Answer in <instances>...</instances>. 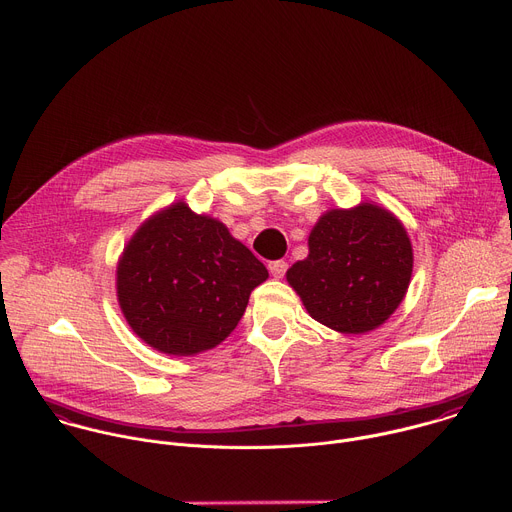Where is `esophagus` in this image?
<instances>
[{
  "label": "esophagus",
  "instance_id": "obj_1",
  "mask_svg": "<svg viewBox=\"0 0 512 512\" xmlns=\"http://www.w3.org/2000/svg\"><path fill=\"white\" fill-rule=\"evenodd\" d=\"M286 268H288V264H286L284 260H272V262H268V270H270V274H272L274 278H282L284 272H286Z\"/></svg>",
  "mask_w": 512,
  "mask_h": 512
}]
</instances>
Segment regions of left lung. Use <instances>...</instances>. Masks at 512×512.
<instances>
[{
    "label": "left lung",
    "mask_w": 512,
    "mask_h": 512,
    "mask_svg": "<svg viewBox=\"0 0 512 512\" xmlns=\"http://www.w3.org/2000/svg\"><path fill=\"white\" fill-rule=\"evenodd\" d=\"M414 254L405 228L387 210L361 203L331 210L309 236V256L286 280L309 315L347 335L389 319L410 286Z\"/></svg>",
    "instance_id": "obj_1"
}]
</instances>
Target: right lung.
<instances>
[{"label": "right lung", "mask_w": 512, "mask_h": 512, "mask_svg": "<svg viewBox=\"0 0 512 512\" xmlns=\"http://www.w3.org/2000/svg\"><path fill=\"white\" fill-rule=\"evenodd\" d=\"M266 266L228 228L185 203L147 220L127 244L117 294L131 329L169 355L222 343L242 319Z\"/></svg>", "instance_id": "1"}]
</instances>
